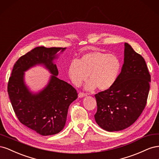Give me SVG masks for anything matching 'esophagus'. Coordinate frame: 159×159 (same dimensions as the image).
Wrapping results in <instances>:
<instances>
[{"label": "esophagus", "instance_id": "34e87169", "mask_svg": "<svg viewBox=\"0 0 159 159\" xmlns=\"http://www.w3.org/2000/svg\"><path fill=\"white\" fill-rule=\"evenodd\" d=\"M84 96H85V93L84 92H80L78 94L79 98H83V97H84Z\"/></svg>", "mask_w": 159, "mask_h": 159}]
</instances>
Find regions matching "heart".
<instances>
[{
  "label": "heart",
  "instance_id": "obj_1",
  "mask_svg": "<svg viewBox=\"0 0 159 159\" xmlns=\"http://www.w3.org/2000/svg\"><path fill=\"white\" fill-rule=\"evenodd\" d=\"M121 69L118 57L98 50L89 52L78 61H71L68 67V74L75 85L80 86L83 81L90 80L85 86L89 91L98 88L105 91L109 89L116 81Z\"/></svg>",
  "mask_w": 159,
  "mask_h": 159
}]
</instances>
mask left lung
<instances>
[{
	"label": "left lung",
	"mask_w": 159,
	"mask_h": 159,
	"mask_svg": "<svg viewBox=\"0 0 159 159\" xmlns=\"http://www.w3.org/2000/svg\"><path fill=\"white\" fill-rule=\"evenodd\" d=\"M150 81L145 59L125 43L124 64L116 81L109 89L95 95L98 106L95 121L107 131L131 126L146 106Z\"/></svg>",
	"instance_id": "left-lung-1"
}]
</instances>
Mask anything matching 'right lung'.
<instances>
[{
	"instance_id": "1",
	"label": "right lung",
	"mask_w": 159,
	"mask_h": 159,
	"mask_svg": "<svg viewBox=\"0 0 159 159\" xmlns=\"http://www.w3.org/2000/svg\"><path fill=\"white\" fill-rule=\"evenodd\" d=\"M66 48L36 47L22 56L14 64L7 91L13 110L22 124L42 135H52L64 129L70 105L78 98L75 89L56 77L52 63L56 54ZM37 63L44 64L53 74L47 87L32 94L23 84V71Z\"/></svg>"
}]
</instances>
